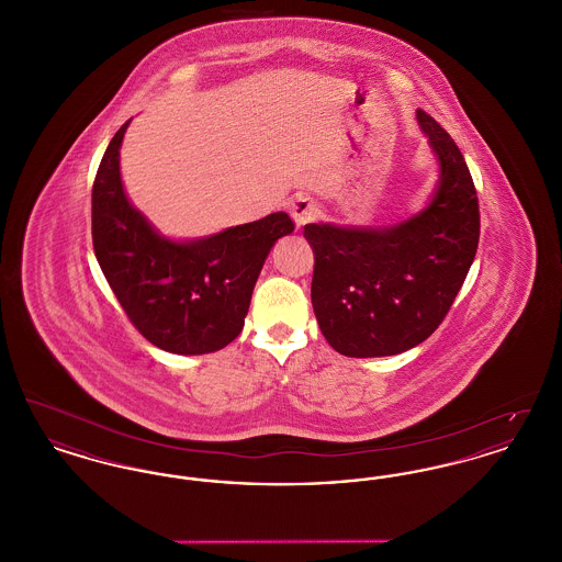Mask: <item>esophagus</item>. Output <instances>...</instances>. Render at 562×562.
Listing matches in <instances>:
<instances>
[{
	"mask_svg": "<svg viewBox=\"0 0 562 562\" xmlns=\"http://www.w3.org/2000/svg\"><path fill=\"white\" fill-rule=\"evenodd\" d=\"M289 213L293 216L296 225H305V223L314 221L321 211H318V204L310 195H294L293 200L289 202Z\"/></svg>",
	"mask_w": 562,
	"mask_h": 562,
	"instance_id": "1",
	"label": "esophagus"
}]
</instances>
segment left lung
<instances>
[{"label": "left lung", "mask_w": 562, "mask_h": 562, "mask_svg": "<svg viewBox=\"0 0 562 562\" xmlns=\"http://www.w3.org/2000/svg\"><path fill=\"white\" fill-rule=\"evenodd\" d=\"M417 122L440 166L428 206L390 227L310 223L312 305L330 348L349 358L419 346L453 305L481 238L479 195L459 147L426 111Z\"/></svg>", "instance_id": "8db88e82"}]
</instances>
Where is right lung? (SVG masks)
Returning <instances> with one entry per match:
<instances>
[{"mask_svg": "<svg viewBox=\"0 0 562 562\" xmlns=\"http://www.w3.org/2000/svg\"><path fill=\"white\" fill-rule=\"evenodd\" d=\"M115 133L92 186V244L134 328L170 353H211L240 335L271 246L293 234L286 213L227 227L200 240L164 238L136 211L120 175Z\"/></svg>", "mask_w": 562, "mask_h": 562, "instance_id": "add662e5", "label": "right lung"}]
</instances>
